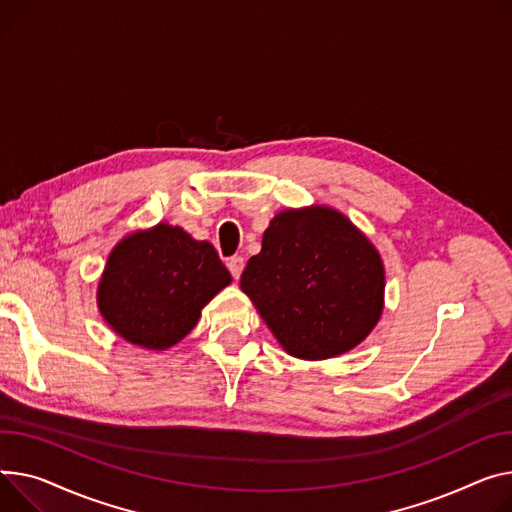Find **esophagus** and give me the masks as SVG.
Here are the masks:
<instances>
[{"label":"esophagus","mask_w":512,"mask_h":512,"mask_svg":"<svg viewBox=\"0 0 512 512\" xmlns=\"http://www.w3.org/2000/svg\"><path fill=\"white\" fill-rule=\"evenodd\" d=\"M228 269H230V274H232V278L234 280H238L241 278V274H243V269H245V259L243 257H238V255H234V257H230L228 259Z\"/></svg>","instance_id":"34e87169"}]
</instances>
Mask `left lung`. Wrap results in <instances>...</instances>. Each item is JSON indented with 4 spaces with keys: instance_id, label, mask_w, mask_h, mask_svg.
<instances>
[{
    "instance_id": "1",
    "label": "left lung",
    "mask_w": 512,
    "mask_h": 512,
    "mask_svg": "<svg viewBox=\"0 0 512 512\" xmlns=\"http://www.w3.org/2000/svg\"><path fill=\"white\" fill-rule=\"evenodd\" d=\"M241 288L290 356L325 360L356 348L379 323L385 267L337 210H284L263 232Z\"/></svg>"
}]
</instances>
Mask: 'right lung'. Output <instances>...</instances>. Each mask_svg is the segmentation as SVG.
I'll return each mask as SVG.
<instances>
[{
    "instance_id": "obj_1",
    "label": "right lung",
    "mask_w": 512,
    "mask_h": 512,
    "mask_svg": "<svg viewBox=\"0 0 512 512\" xmlns=\"http://www.w3.org/2000/svg\"><path fill=\"white\" fill-rule=\"evenodd\" d=\"M232 282L216 249L183 228L156 224L115 245L98 282V311L129 344L168 350Z\"/></svg>"
}]
</instances>
